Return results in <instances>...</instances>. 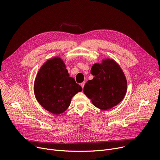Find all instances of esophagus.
<instances>
[{
    "instance_id": "34e87169",
    "label": "esophagus",
    "mask_w": 160,
    "mask_h": 160,
    "mask_svg": "<svg viewBox=\"0 0 160 160\" xmlns=\"http://www.w3.org/2000/svg\"><path fill=\"white\" fill-rule=\"evenodd\" d=\"M85 83H86V82H83L82 83H80V86H81V87L82 88V89L83 88V87H84V85H85Z\"/></svg>"
}]
</instances>
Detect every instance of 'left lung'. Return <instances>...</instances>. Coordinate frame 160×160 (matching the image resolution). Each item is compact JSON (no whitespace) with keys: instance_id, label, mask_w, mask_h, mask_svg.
Instances as JSON below:
<instances>
[{"instance_id":"8db88e82","label":"left lung","mask_w":160,"mask_h":160,"mask_svg":"<svg viewBox=\"0 0 160 160\" xmlns=\"http://www.w3.org/2000/svg\"><path fill=\"white\" fill-rule=\"evenodd\" d=\"M92 80H88L83 92L92 104L102 110H108L119 103L127 91V80L120 66L112 60L95 63L91 68Z\"/></svg>"}]
</instances>
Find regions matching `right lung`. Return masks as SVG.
<instances>
[{
    "label": "right lung",
    "instance_id": "1",
    "mask_svg": "<svg viewBox=\"0 0 160 160\" xmlns=\"http://www.w3.org/2000/svg\"><path fill=\"white\" fill-rule=\"evenodd\" d=\"M82 89L74 79L69 77L65 64L58 57L48 60L41 67L34 85L38 103L54 114L64 112L73 96Z\"/></svg>",
    "mask_w": 160,
    "mask_h": 160
}]
</instances>
